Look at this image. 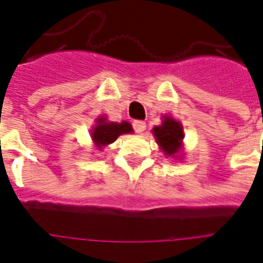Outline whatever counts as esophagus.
Segmentation results:
<instances>
[{"mask_svg": "<svg viewBox=\"0 0 263 263\" xmlns=\"http://www.w3.org/2000/svg\"><path fill=\"white\" fill-rule=\"evenodd\" d=\"M134 129H135V132H138V134H142V132L146 129V124L143 121H139V120H137V121H134Z\"/></svg>", "mask_w": 263, "mask_h": 263, "instance_id": "1", "label": "esophagus"}]
</instances>
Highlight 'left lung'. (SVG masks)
Listing matches in <instances>:
<instances>
[{
  "instance_id": "1",
  "label": "left lung",
  "mask_w": 263,
  "mask_h": 263,
  "mask_svg": "<svg viewBox=\"0 0 263 263\" xmlns=\"http://www.w3.org/2000/svg\"><path fill=\"white\" fill-rule=\"evenodd\" d=\"M152 134L164 156L173 160H181L185 156L184 126L174 117L164 114L161 117V124L155 126Z\"/></svg>"
}]
</instances>
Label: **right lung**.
<instances>
[{"label":"right lung","instance_id":"obj_1","mask_svg":"<svg viewBox=\"0 0 263 263\" xmlns=\"http://www.w3.org/2000/svg\"><path fill=\"white\" fill-rule=\"evenodd\" d=\"M126 134H134V129L129 122L108 121L107 116L103 114V116L97 117L95 120V124L90 128V141L97 151L103 152V149H106L112 142H116L120 135H126Z\"/></svg>","mask_w":263,"mask_h":263}]
</instances>
